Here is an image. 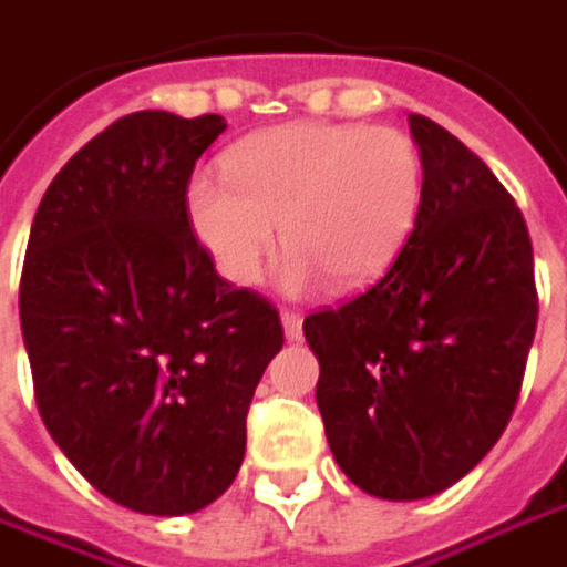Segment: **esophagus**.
<instances>
[{
  "label": "esophagus",
  "mask_w": 567,
  "mask_h": 567,
  "mask_svg": "<svg viewBox=\"0 0 567 567\" xmlns=\"http://www.w3.org/2000/svg\"><path fill=\"white\" fill-rule=\"evenodd\" d=\"M282 330L285 340L298 343V340H301V315H298V311H282Z\"/></svg>",
  "instance_id": "esophagus-1"
}]
</instances>
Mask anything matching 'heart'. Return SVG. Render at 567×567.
I'll use <instances>...</instances> for the list:
<instances>
[{
	"mask_svg": "<svg viewBox=\"0 0 567 567\" xmlns=\"http://www.w3.org/2000/svg\"><path fill=\"white\" fill-rule=\"evenodd\" d=\"M220 166L224 183L195 176L185 205L198 244L234 285L259 279L282 227V288H365L404 250L423 205V159L398 127L279 124L234 144Z\"/></svg>",
	"mask_w": 567,
	"mask_h": 567,
	"instance_id": "obj_1",
	"label": "heart"
}]
</instances>
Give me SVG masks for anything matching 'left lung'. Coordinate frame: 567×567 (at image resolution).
I'll list each match as a JSON object with an SVG mask.
<instances>
[{
    "mask_svg": "<svg viewBox=\"0 0 567 567\" xmlns=\"http://www.w3.org/2000/svg\"><path fill=\"white\" fill-rule=\"evenodd\" d=\"M408 124L423 159L414 234L365 295L305 317L330 452L382 501L433 497L491 452L539 317L529 230L507 188L436 121Z\"/></svg>",
    "mask_w": 567,
    "mask_h": 567,
    "instance_id": "left-lung-1",
    "label": "left lung"
}]
</instances>
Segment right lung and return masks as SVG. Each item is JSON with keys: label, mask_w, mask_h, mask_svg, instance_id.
I'll list each match as a JSON object with an SVG mask.
<instances>
[{"label": "right lung", "mask_w": 567, "mask_h": 567, "mask_svg": "<svg viewBox=\"0 0 567 567\" xmlns=\"http://www.w3.org/2000/svg\"><path fill=\"white\" fill-rule=\"evenodd\" d=\"M220 115L134 112L53 176L21 269V337L53 443L109 501L195 514L240 472L279 311L215 272L185 192Z\"/></svg>", "instance_id": "1"}]
</instances>
